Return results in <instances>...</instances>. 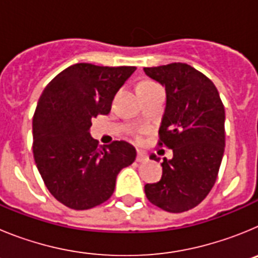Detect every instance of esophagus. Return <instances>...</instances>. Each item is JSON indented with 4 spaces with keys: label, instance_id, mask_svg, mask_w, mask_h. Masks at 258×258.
<instances>
[{
    "label": "esophagus",
    "instance_id": "1",
    "mask_svg": "<svg viewBox=\"0 0 258 258\" xmlns=\"http://www.w3.org/2000/svg\"><path fill=\"white\" fill-rule=\"evenodd\" d=\"M149 160V156L145 154V152L140 151L138 155H137V161H140V163H145V161Z\"/></svg>",
    "mask_w": 258,
    "mask_h": 258
}]
</instances>
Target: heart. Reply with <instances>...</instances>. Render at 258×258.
I'll use <instances>...</instances> for the list:
<instances>
[{"label": "heart", "mask_w": 258, "mask_h": 258, "mask_svg": "<svg viewBox=\"0 0 258 258\" xmlns=\"http://www.w3.org/2000/svg\"><path fill=\"white\" fill-rule=\"evenodd\" d=\"M146 84H152L151 81H142V83L140 84V85H146Z\"/></svg>", "instance_id": "obj_1"}]
</instances>
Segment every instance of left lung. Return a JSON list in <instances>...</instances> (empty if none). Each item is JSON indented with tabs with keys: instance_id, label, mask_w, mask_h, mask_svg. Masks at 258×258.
Wrapping results in <instances>:
<instances>
[{
	"instance_id": "8db88e82",
	"label": "left lung",
	"mask_w": 258,
	"mask_h": 258,
	"mask_svg": "<svg viewBox=\"0 0 258 258\" xmlns=\"http://www.w3.org/2000/svg\"><path fill=\"white\" fill-rule=\"evenodd\" d=\"M143 71L165 88L159 145L173 150L170 160L164 157L160 181L145 186L146 197L164 211L181 213L206 199L217 179L225 150V108L214 84L186 63Z\"/></svg>"
}]
</instances>
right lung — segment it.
<instances>
[{"instance_id": "right-lung-1", "label": "right lung", "mask_w": 258, "mask_h": 258, "mask_svg": "<svg viewBox=\"0 0 258 258\" xmlns=\"http://www.w3.org/2000/svg\"><path fill=\"white\" fill-rule=\"evenodd\" d=\"M136 67L77 63L47 84L33 116V157L52 197L84 211L111 198L116 177L134 163L131 143L99 147L90 136L92 120L111 111L113 95Z\"/></svg>"}]
</instances>
